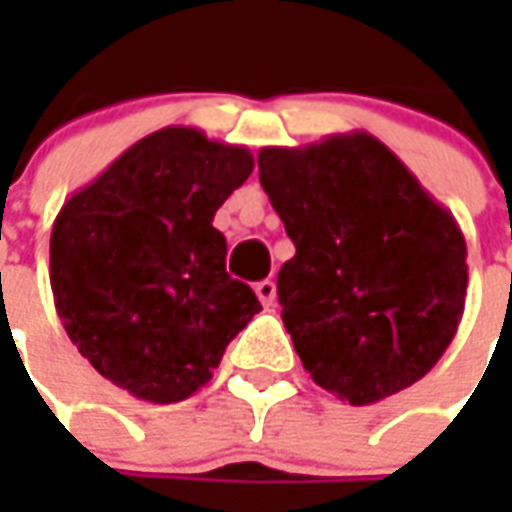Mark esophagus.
Segmentation results:
<instances>
[{"mask_svg":"<svg viewBox=\"0 0 512 512\" xmlns=\"http://www.w3.org/2000/svg\"><path fill=\"white\" fill-rule=\"evenodd\" d=\"M256 296H259V302L265 307H273V302H276V285L270 282V279H262V282H256Z\"/></svg>","mask_w":512,"mask_h":512,"instance_id":"34e87169","label":"esophagus"}]
</instances>
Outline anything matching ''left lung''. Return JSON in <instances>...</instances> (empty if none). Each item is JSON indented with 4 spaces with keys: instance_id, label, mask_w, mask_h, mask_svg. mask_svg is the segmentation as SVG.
Returning <instances> with one entry per match:
<instances>
[{
    "instance_id": "left-lung-1",
    "label": "left lung",
    "mask_w": 512,
    "mask_h": 512,
    "mask_svg": "<svg viewBox=\"0 0 512 512\" xmlns=\"http://www.w3.org/2000/svg\"><path fill=\"white\" fill-rule=\"evenodd\" d=\"M259 182L296 245L276 293L310 379L362 407L430 373L467 296L453 213L364 130L262 148Z\"/></svg>"
}]
</instances>
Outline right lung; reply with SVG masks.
<instances>
[{
    "mask_svg": "<svg viewBox=\"0 0 512 512\" xmlns=\"http://www.w3.org/2000/svg\"><path fill=\"white\" fill-rule=\"evenodd\" d=\"M253 173L242 145L162 128L130 145L62 205L50 287L70 342L108 382L153 404L205 387L262 310L230 279L213 216Z\"/></svg>",
    "mask_w": 512,
    "mask_h": 512,
    "instance_id": "add662e5",
    "label": "right lung"
}]
</instances>
